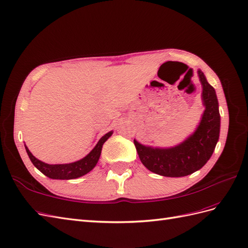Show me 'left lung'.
Segmentation results:
<instances>
[{"label": "left lung", "instance_id": "8db88e82", "mask_svg": "<svg viewBox=\"0 0 248 248\" xmlns=\"http://www.w3.org/2000/svg\"><path fill=\"white\" fill-rule=\"evenodd\" d=\"M198 76L202 84L205 110L198 128L184 143L169 149L146 147L133 140L140 162L158 175L182 177L202 169L212 156L219 139L220 113L216 92L206 81L202 71Z\"/></svg>", "mask_w": 248, "mask_h": 248}]
</instances>
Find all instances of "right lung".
<instances>
[{
  "mask_svg": "<svg viewBox=\"0 0 248 248\" xmlns=\"http://www.w3.org/2000/svg\"><path fill=\"white\" fill-rule=\"evenodd\" d=\"M111 135H112L111 131L106 133V135H104L101 139H100L95 148H93L88 155L83 157L82 159L78 160V162L71 163V164H63V165L46 164L42 162V160L37 159L35 156H33L32 153L29 151L28 148H27L26 145H25V148L27 153H28L29 158L32 162V164L34 165L43 174H45L46 176H48L49 178H52V179H73V178L82 176L84 174L89 173L91 170L93 169V167H95L98 163L100 155H101L103 144L108 140V139Z\"/></svg>",
  "mask_w": 248,
  "mask_h": 248,
  "instance_id": "right-lung-1",
  "label": "right lung"
}]
</instances>
